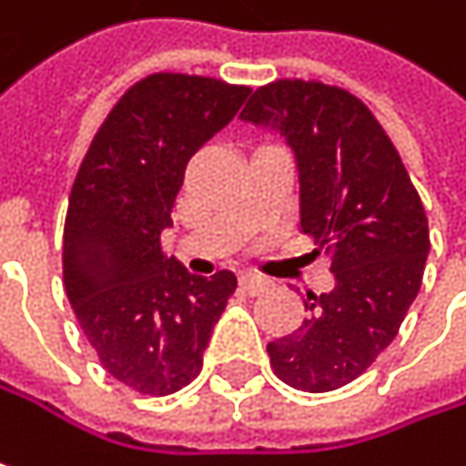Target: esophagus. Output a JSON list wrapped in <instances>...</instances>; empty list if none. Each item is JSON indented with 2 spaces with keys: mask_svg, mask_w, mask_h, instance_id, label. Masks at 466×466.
I'll return each mask as SVG.
<instances>
[{
  "mask_svg": "<svg viewBox=\"0 0 466 466\" xmlns=\"http://www.w3.org/2000/svg\"><path fill=\"white\" fill-rule=\"evenodd\" d=\"M239 286L248 291V294H264L272 283L267 280V278H261V275H250V272H245V275H239Z\"/></svg>",
  "mask_w": 466,
  "mask_h": 466,
  "instance_id": "esophagus-1",
  "label": "esophagus"
}]
</instances>
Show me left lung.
<instances>
[{"instance_id":"8db88e82","label":"left lung","mask_w":466,"mask_h":466,"mask_svg":"<svg viewBox=\"0 0 466 466\" xmlns=\"http://www.w3.org/2000/svg\"><path fill=\"white\" fill-rule=\"evenodd\" d=\"M272 127L299 167V227L331 256L334 289L308 291L302 326L267 345L291 389L324 394L356 380L391 345L423 280L429 221L378 118L319 80L261 86L239 113Z\"/></svg>"}]
</instances>
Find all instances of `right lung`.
Here are the masks:
<instances>
[{"mask_svg": "<svg viewBox=\"0 0 466 466\" xmlns=\"http://www.w3.org/2000/svg\"><path fill=\"white\" fill-rule=\"evenodd\" d=\"M248 86L156 72L107 113L64 221V289L102 367L147 397L188 386L237 278L191 275L161 250L188 158L221 132Z\"/></svg>", "mask_w": 466, "mask_h": 466, "instance_id": "right-lung-1", "label": "right lung"}]
</instances>
